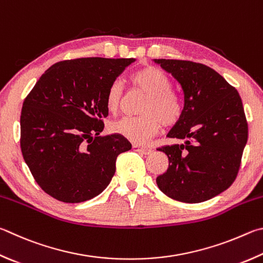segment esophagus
Listing matches in <instances>:
<instances>
[{"mask_svg": "<svg viewBox=\"0 0 263 263\" xmlns=\"http://www.w3.org/2000/svg\"><path fill=\"white\" fill-rule=\"evenodd\" d=\"M133 151H136V152L140 153V154H144V155H149L151 153L153 152L151 148L140 147V146H138V145H133Z\"/></svg>", "mask_w": 263, "mask_h": 263, "instance_id": "esophagus-1", "label": "esophagus"}]
</instances>
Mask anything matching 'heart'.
Returning <instances> with one entry per match:
<instances>
[{
  "label": "heart",
  "mask_w": 263,
  "mask_h": 263,
  "mask_svg": "<svg viewBox=\"0 0 263 263\" xmlns=\"http://www.w3.org/2000/svg\"><path fill=\"white\" fill-rule=\"evenodd\" d=\"M132 83L138 89L148 95L140 117H124L112 123L111 132L144 145L159 132L162 124L174 125L181 116V102L177 94L170 89V80L161 70L147 66L133 74ZM123 85L115 80L109 86L106 103L109 111L116 112L122 106Z\"/></svg>",
  "instance_id": "obj_1"
}]
</instances>
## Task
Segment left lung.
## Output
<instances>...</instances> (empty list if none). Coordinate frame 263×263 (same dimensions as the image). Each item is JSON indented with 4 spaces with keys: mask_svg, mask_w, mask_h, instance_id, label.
<instances>
[{
    "mask_svg": "<svg viewBox=\"0 0 263 263\" xmlns=\"http://www.w3.org/2000/svg\"><path fill=\"white\" fill-rule=\"evenodd\" d=\"M180 85L184 107L166 137L181 144L157 149L169 166L156 184L169 198L198 203L216 197L235 181L248 137L237 89L207 65L179 60H153Z\"/></svg>",
    "mask_w": 263,
    "mask_h": 263,
    "instance_id": "left-lung-1",
    "label": "left lung"
}]
</instances>
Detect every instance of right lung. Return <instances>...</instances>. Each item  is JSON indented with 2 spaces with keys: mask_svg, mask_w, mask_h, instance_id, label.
<instances>
[{
  "mask_svg": "<svg viewBox=\"0 0 263 263\" xmlns=\"http://www.w3.org/2000/svg\"><path fill=\"white\" fill-rule=\"evenodd\" d=\"M136 59L87 57L45 71L23 103L21 148L40 187L62 202L97 197L115 175L116 159L132 145L100 136L108 116L107 92Z\"/></svg>",
  "mask_w": 263,
  "mask_h": 263,
  "instance_id": "obj_1",
  "label": "right lung"
}]
</instances>
